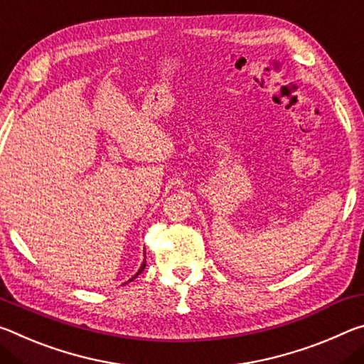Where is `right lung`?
Listing matches in <instances>:
<instances>
[{"label": "right lung", "mask_w": 364, "mask_h": 364, "mask_svg": "<svg viewBox=\"0 0 364 364\" xmlns=\"http://www.w3.org/2000/svg\"><path fill=\"white\" fill-rule=\"evenodd\" d=\"M145 263H146V261H145V259H143V263H141V266H140V269H139V272H136V274H135V276H134L132 279H129V282H132V281H134V279H135L136 276H139V274H141V271H143V269H145V266H146Z\"/></svg>", "instance_id": "right-lung-1"}]
</instances>
